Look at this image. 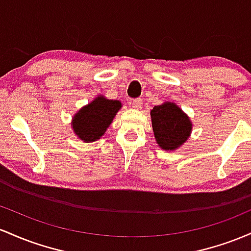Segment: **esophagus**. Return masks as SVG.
Wrapping results in <instances>:
<instances>
[{
    "label": "esophagus",
    "instance_id": "obj_1",
    "mask_svg": "<svg viewBox=\"0 0 251 251\" xmlns=\"http://www.w3.org/2000/svg\"><path fill=\"white\" fill-rule=\"evenodd\" d=\"M130 104L134 106L135 109H139V108H141V106H142V100H140V98H136V100H131Z\"/></svg>",
    "mask_w": 251,
    "mask_h": 251
}]
</instances>
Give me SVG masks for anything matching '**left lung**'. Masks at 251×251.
Returning a JSON list of instances; mask_svg holds the SVG:
<instances>
[{
	"mask_svg": "<svg viewBox=\"0 0 251 251\" xmlns=\"http://www.w3.org/2000/svg\"><path fill=\"white\" fill-rule=\"evenodd\" d=\"M151 116L157 145L165 151L176 149L190 136L192 123L176 104L167 102L154 106Z\"/></svg>",
	"mask_w": 251,
	"mask_h": 251,
	"instance_id": "1",
	"label": "left lung"
}]
</instances>
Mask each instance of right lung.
Listing matches in <instances>:
<instances>
[{"label": "right lung", "mask_w": 251, "mask_h": 251, "mask_svg": "<svg viewBox=\"0 0 251 251\" xmlns=\"http://www.w3.org/2000/svg\"><path fill=\"white\" fill-rule=\"evenodd\" d=\"M120 108L121 103L118 100L96 98L73 117V130L84 142L98 140L105 133Z\"/></svg>", "instance_id": "obj_1"}]
</instances>
